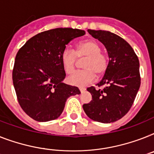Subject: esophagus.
Here are the masks:
<instances>
[{"mask_svg":"<svg viewBox=\"0 0 154 154\" xmlns=\"http://www.w3.org/2000/svg\"><path fill=\"white\" fill-rule=\"evenodd\" d=\"M79 91H81V93H83L86 91V88L85 87H79Z\"/></svg>","mask_w":154,"mask_h":154,"instance_id":"34e87169","label":"esophagus"}]
</instances>
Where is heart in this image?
I'll return each instance as SVG.
<instances>
[{
  "label": "heart",
  "instance_id": "1",
  "mask_svg": "<svg viewBox=\"0 0 154 154\" xmlns=\"http://www.w3.org/2000/svg\"><path fill=\"white\" fill-rule=\"evenodd\" d=\"M101 46L95 40H86L78 43L75 50L65 49L62 52L60 60L65 73L70 75L74 72L77 58L86 57L82 63V70L71 75L68 81L72 85L83 86L94 79L95 75H102L108 68V57L101 53Z\"/></svg>",
  "mask_w": 154,
  "mask_h": 154
}]
</instances>
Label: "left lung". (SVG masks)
<instances>
[{
  "label": "left lung",
  "mask_w": 154,
  "mask_h": 154,
  "mask_svg": "<svg viewBox=\"0 0 154 154\" xmlns=\"http://www.w3.org/2000/svg\"><path fill=\"white\" fill-rule=\"evenodd\" d=\"M87 31L105 45L109 61L104 77L96 85L98 88H87L92 100L82 108L91 120L112 123L128 113L139 90L138 58L132 47L117 34L106 30Z\"/></svg>",
  "instance_id": "left-lung-1"
}]
</instances>
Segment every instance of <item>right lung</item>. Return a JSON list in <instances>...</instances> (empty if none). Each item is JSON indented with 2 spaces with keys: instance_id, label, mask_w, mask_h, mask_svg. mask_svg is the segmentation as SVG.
<instances>
[{
  "instance_id": "right-lung-1",
  "label": "right lung",
  "mask_w": 154,
  "mask_h": 154,
  "mask_svg": "<svg viewBox=\"0 0 154 154\" xmlns=\"http://www.w3.org/2000/svg\"><path fill=\"white\" fill-rule=\"evenodd\" d=\"M85 34L79 29H52L34 35L18 51L13 85L19 104L34 120H56L67 99L80 94L78 87L62 82L66 74L60 57L66 45Z\"/></svg>"
}]
</instances>
